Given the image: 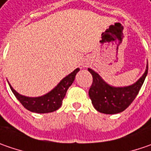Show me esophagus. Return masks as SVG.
I'll use <instances>...</instances> for the list:
<instances>
[{
    "instance_id": "34e87169",
    "label": "esophagus",
    "mask_w": 151,
    "mask_h": 151,
    "mask_svg": "<svg viewBox=\"0 0 151 151\" xmlns=\"http://www.w3.org/2000/svg\"><path fill=\"white\" fill-rule=\"evenodd\" d=\"M83 67H86V65H85V64H83Z\"/></svg>"
}]
</instances>
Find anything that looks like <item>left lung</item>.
<instances>
[{
    "instance_id": "obj_1",
    "label": "left lung",
    "mask_w": 151,
    "mask_h": 151,
    "mask_svg": "<svg viewBox=\"0 0 151 151\" xmlns=\"http://www.w3.org/2000/svg\"><path fill=\"white\" fill-rule=\"evenodd\" d=\"M88 70L93 77L88 95L94 107L104 114H116L128 108L139 94L148 73V64L144 74L134 83L124 87L111 86L94 70Z\"/></svg>"
}]
</instances>
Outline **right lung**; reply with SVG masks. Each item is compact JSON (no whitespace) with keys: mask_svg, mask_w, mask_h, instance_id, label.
Segmentation results:
<instances>
[{"mask_svg":"<svg viewBox=\"0 0 151 151\" xmlns=\"http://www.w3.org/2000/svg\"><path fill=\"white\" fill-rule=\"evenodd\" d=\"M78 71L79 68H76L73 72L63 78L53 89L47 94L38 97H29L20 95L12 87L9 82L8 83L17 99L27 110L35 113H49L61 107L66 93L74 81L75 76Z\"/></svg>","mask_w":151,"mask_h":151,"instance_id":"right-lung-1","label":"right lung"}]
</instances>
